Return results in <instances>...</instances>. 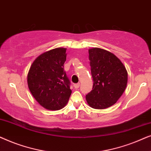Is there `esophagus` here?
<instances>
[{
    "instance_id": "1",
    "label": "esophagus",
    "mask_w": 151,
    "mask_h": 151,
    "mask_svg": "<svg viewBox=\"0 0 151 151\" xmlns=\"http://www.w3.org/2000/svg\"><path fill=\"white\" fill-rule=\"evenodd\" d=\"M80 83H78V84H75L73 86H74V87H75V88H76V89H78V88L80 87Z\"/></svg>"
}]
</instances>
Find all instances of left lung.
Instances as JSON below:
<instances>
[{"mask_svg": "<svg viewBox=\"0 0 151 151\" xmlns=\"http://www.w3.org/2000/svg\"><path fill=\"white\" fill-rule=\"evenodd\" d=\"M88 54L93 85L86 96V102L96 109L109 108L126 89L127 71L122 62L108 51L93 48L88 50Z\"/></svg>", "mask_w": 151, "mask_h": 151, "instance_id": "left-lung-1", "label": "left lung"}]
</instances>
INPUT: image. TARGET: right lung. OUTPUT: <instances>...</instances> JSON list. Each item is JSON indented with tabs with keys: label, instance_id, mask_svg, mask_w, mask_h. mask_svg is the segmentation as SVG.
Segmentation results:
<instances>
[{
	"label": "right lung",
	"instance_id": "right-lung-1",
	"mask_svg": "<svg viewBox=\"0 0 151 151\" xmlns=\"http://www.w3.org/2000/svg\"><path fill=\"white\" fill-rule=\"evenodd\" d=\"M66 49L56 48L39 55L27 75L30 92L37 102L48 110L57 111L67 104L71 90L64 71Z\"/></svg>",
	"mask_w": 151,
	"mask_h": 151
}]
</instances>
